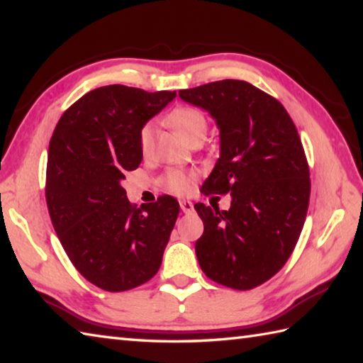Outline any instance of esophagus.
<instances>
[{"label": "esophagus", "mask_w": 363, "mask_h": 363, "mask_svg": "<svg viewBox=\"0 0 363 363\" xmlns=\"http://www.w3.org/2000/svg\"><path fill=\"white\" fill-rule=\"evenodd\" d=\"M179 204H181V211L184 213H189V212L194 211V203L189 201V199H181Z\"/></svg>", "instance_id": "obj_1"}]
</instances>
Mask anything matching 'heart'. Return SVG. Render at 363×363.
I'll return each mask as SVG.
<instances>
[{"label": "heart", "mask_w": 363, "mask_h": 363, "mask_svg": "<svg viewBox=\"0 0 363 363\" xmlns=\"http://www.w3.org/2000/svg\"><path fill=\"white\" fill-rule=\"evenodd\" d=\"M167 125L173 128L177 134H179L184 140L189 142L195 137H204L207 133V118L206 115L191 106H182L176 107L167 117ZM154 140V128L151 125H146L140 133V150L143 154H148L151 151ZM194 184V174L184 173L181 169H169L165 174V186L168 190L174 191L177 195H184L191 189Z\"/></svg>", "instance_id": "obj_1"}]
</instances>
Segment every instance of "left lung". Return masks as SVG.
<instances>
[{"mask_svg":"<svg viewBox=\"0 0 363 363\" xmlns=\"http://www.w3.org/2000/svg\"><path fill=\"white\" fill-rule=\"evenodd\" d=\"M179 96L220 129V157L201 190L230 195L229 211L195 204L204 223L199 267L225 287L254 289L285 265L306 221L311 174L296 126L276 98L246 81L209 82Z\"/></svg>","mask_w":363,"mask_h":363,"instance_id":"1","label":"left lung"}]
</instances>
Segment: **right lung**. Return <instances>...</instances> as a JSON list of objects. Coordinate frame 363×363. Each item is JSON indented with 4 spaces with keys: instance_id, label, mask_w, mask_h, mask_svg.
I'll return each mask as SVG.
<instances>
[{
    "instance_id": "add662e5",
    "label": "right lung",
    "mask_w": 363,
    "mask_h": 363,
    "mask_svg": "<svg viewBox=\"0 0 363 363\" xmlns=\"http://www.w3.org/2000/svg\"><path fill=\"white\" fill-rule=\"evenodd\" d=\"M176 91L104 86L60 117L48 148L46 204L54 230L74 268L96 287L125 291L159 272L179 203L160 196L137 209L121 187L140 165L146 121Z\"/></svg>"
}]
</instances>
